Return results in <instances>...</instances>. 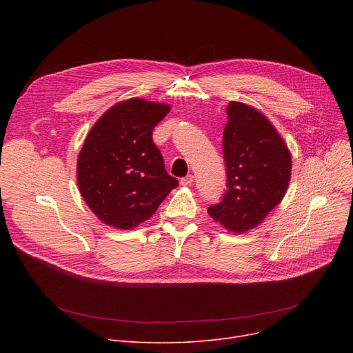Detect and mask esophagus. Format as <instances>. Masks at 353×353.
Returning a JSON list of instances; mask_svg holds the SVG:
<instances>
[{
	"label": "esophagus",
	"mask_w": 353,
	"mask_h": 353,
	"mask_svg": "<svg viewBox=\"0 0 353 353\" xmlns=\"http://www.w3.org/2000/svg\"><path fill=\"white\" fill-rule=\"evenodd\" d=\"M193 176L192 174H189V176H186V177H183L181 180H180V184L181 186H190V184L193 183Z\"/></svg>",
	"instance_id": "obj_1"
}]
</instances>
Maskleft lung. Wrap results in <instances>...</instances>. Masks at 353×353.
<instances>
[{
  "label": "left lung",
  "instance_id": "1",
  "mask_svg": "<svg viewBox=\"0 0 353 353\" xmlns=\"http://www.w3.org/2000/svg\"><path fill=\"white\" fill-rule=\"evenodd\" d=\"M226 113L228 190L223 200L208 212L228 232L240 234L261 225L285 197L292 156L282 136L257 108L230 101Z\"/></svg>",
  "mask_w": 353,
  "mask_h": 353
}]
</instances>
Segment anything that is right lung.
Returning a JSON list of instances; mask_svg holds the SVG:
<instances>
[{
    "label": "right lung",
    "instance_id": "add662e5",
    "mask_svg": "<svg viewBox=\"0 0 353 353\" xmlns=\"http://www.w3.org/2000/svg\"><path fill=\"white\" fill-rule=\"evenodd\" d=\"M169 111V104L128 99L110 107L91 127L77 159V184L103 223L134 229L179 186L152 139Z\"/></svg>",
    "mask_w": 353,
    "mask_h": 353
}]
</instances>
